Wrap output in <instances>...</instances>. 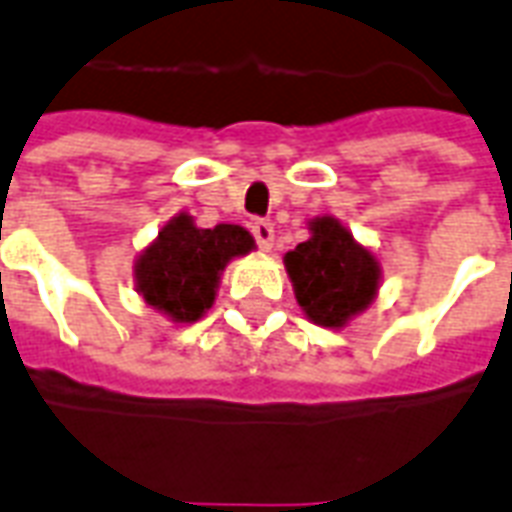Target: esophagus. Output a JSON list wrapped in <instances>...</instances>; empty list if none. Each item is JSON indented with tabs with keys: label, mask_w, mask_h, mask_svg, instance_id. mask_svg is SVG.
I'll return each instance as SVG.
<instances>
[{
	"label": "esophagus",
	"mask_w": 512,
	"mask_h": 512,
	"mask_svg": "<svg viewBox=\"0 0 512 512\" xmlns=\"http://www.w3.org/2000/svg\"><path fill=\"white\" fill-rule=\"evenodd\" d=\"M252 236H255L260 249H271L274 246V225L268 219H257V222H252Z\"/></svg>",
	"instance_id": "34e87169"
}]
</instances>
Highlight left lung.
Instances as JSON below:
<instances>
[{"label": "left lung", "mask_w": 512, "mask_h": 512, "mask_svg": "<svg viewBox=\"0 0 512 512\" xmlns=\"http://www.w3.org/2000/svg\"><path fill=\"white\" fill-rule=\"evenodd\" d=\"M309 230L312 238L285 255L295 298L309 320L325 328H342L352 314L374 301L380 266L333 217L314 219Z\"/></svg>", "instance_id": "8db88e82"}]
</instances>
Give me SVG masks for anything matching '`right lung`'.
Listing matches in <instances>:
<instances>
[{"mask_svg": "<svg viewBox=\"0 0 512 512\" xmlns=\"http://www.w3.org/2000/svg\"><path fill=\"white\" fill-rule=\"evenodd\" d=\"M252 246L255 241L244 227L217 225L203 230L195 227L192 217L179 214L140 255L135 266L140 295L176 323H195L214 304L227 260L246 255Z\"/></svg>", "mask_w": 512, "mask_h": 512, "instance_id": "add662e5", "label": "right lung"}]
</instances>
